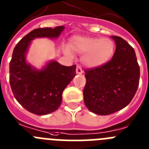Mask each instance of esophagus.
Masks as SVG:
<instances>
[{
    "label": "esophagus",
    "instance_id": "1",
    "mask_svg": "<svg viewBox=\"0 0 149 149\" xmlns=\"http://www.w3.org/2000/svg\"><path fill=\"white\" fill-rule=\"evenodd\" d=\"M76 72H77V74H81L83 73V70H82V68L80 65H77Z\"/></svg>",
    "mask_w": 149,
    "mask_h": 149
}]
</instances>
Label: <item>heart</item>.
<instances>
[{
  "instance_id": "heart-1",
  "label": "heart",
  "mask_w": 149,
  "mask_h": 149,
  "mask_svg": "<svg viewBox=\"0 0 149 149\" xmlns=\"http://www.w3.org/2000/svg\"><path fill=\"white\" fill-rule=\"evenodd\" d=\"M70 48H64V53L72 57V51L84 54L82 61L88 67L95 68L106 63L111 60L115 51V43L110 38L74 36L69 42Z\"/></svg>"
}]
</instances>
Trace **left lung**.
Returning a JSON list of instances; mask_svg holds the SVG:
<instances>
[{
  "instance_id": "left-lung-1",
  "label": "left lung",
  "mask_w": 149,
  "mask_h": 149,
  "mask_svg": "<svg viewBox=\"0 0 149 149\" xmlns=\"http://www.w3.org/2000/svg\"><path fill=\"white\" fill-rule=\"evenodd\" d=\"M116 50L111 61L86 69L84 100L89 111L108 115L129 104L138 88L140 66L134 49L119 36H111Z\"/></svg>"
}]
</instances>
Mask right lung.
<instances>
[{
  "mask_svg": "<svg viewBox=\"0 0 149 149\" xmlns=\"http://www.w3.org/2000/svg\"><path fill=\"white\" fill-rule=\"evenodd\" d=\"M64 26L32 30L17 43L9 63V84L17 101L29 112L50 114L59 108L65 88L76 74V65L65 66L51 61L42 70L26 62L30 42L36 38H58Z\"/></svg>",
  "mask_w": 149,
  "mask_h": 149,
  "instance_id": "obj_1",
  "label": "right lung"
}]
</instances>
